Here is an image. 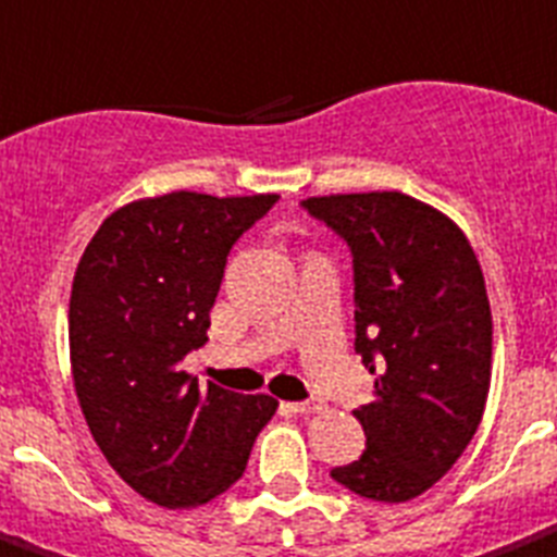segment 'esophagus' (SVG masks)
Segmentation results:
<instances>
[{
  "instance_id": "34e87169",
  "label": "esophagus",
  "mask_w": 557,
  "mask_h": 557,
  "mask_svg": "<svg viewBox=\"0 0 557 557\" xmlns=\"http://www.w3.org/2000/svg\"><path fill=\"white\" fill-rule=\"evenodd\" d=\"M288 408L294 410V413H317V410H322V401L317 399H308V401H292Z\"/></svg>"
}]
</instances>
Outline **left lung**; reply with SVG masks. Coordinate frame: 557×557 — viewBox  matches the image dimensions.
Instances as JSON below:
<instances>
[{
	"label": "left lung",
	"instance_id": "left-lung-1",
	"mask_svg": "<svg viewBox=\"0 0 557 557\" xmlns=\"http://www.w3.org/2000/svg\"><path fill=\"white\" fill-rule=\"evenodd\" d=\"M354 255L357 354L373 373L357 461L331 479L401 504L450 470L479 430L493 373V314L459 223L405 191L302 200Z\"/></svg>",
	"mask_w": 557,
	"mask_h": 557
}]
</instances>
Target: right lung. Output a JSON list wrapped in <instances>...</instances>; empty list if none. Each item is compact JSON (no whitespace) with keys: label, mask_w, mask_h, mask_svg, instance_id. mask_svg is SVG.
Segmentation results:
<instances>
[{"label":"right lung","mask_w":557,"mask_h":557,"mask_svg":"<svg viewBox=\"0 0 557 557\" xmlns=\"http://www.w3.org/2000/svg\"><path fill=\"white\" fill-rule=\"evenodd\" d=\"M277 195L138 198L101 223L70 292V371L104 459L147 502L209 504L243 475L277 399L181 371L207 343L237 237Z\"/></svg>","instance_id":"add662e5"}]
</instances>
